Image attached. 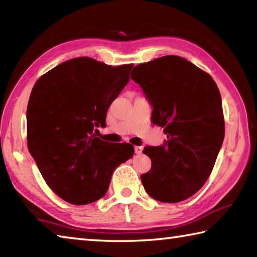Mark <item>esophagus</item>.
<instances>
[{
  "mask_svg": "<svg viewBox=\"0 0 257 257\" xmlns=\"http://www.w3.org/2000/svg\"><path fill=\"white\" fill-rule=\"evenodd\" d=\"M142 152H143V146L135 147V153H136V154H142Z\"/></svg>",
  "mask_w": 257,
  "mask_h": 257,
  "instance_id": "1",
  "label": "esophagus"
}]
</instances>
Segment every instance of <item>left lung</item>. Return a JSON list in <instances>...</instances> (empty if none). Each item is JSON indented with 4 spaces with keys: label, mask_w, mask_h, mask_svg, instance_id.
Instances as JSON below:
<instances>
[{
    "label": "left lung",
    "mask_w": 257,
    "mask_h": 257,
    "mask_svg": "<svg viewBox=\"0 0 257 257\" xmlns=\"http://www.w3.org/2000/svg\"><path fill=\"white\" fill-rule=\"evenodd\" d=\"M132 79L152 105V122L164 128L161 146H146L152 161L142 175L156 201H185L205 184L224 138L221 95L215 81L189 61L168 55L138 64Z\"/></svg>",
    "instance_id": "obj_1"
}]
</instances>
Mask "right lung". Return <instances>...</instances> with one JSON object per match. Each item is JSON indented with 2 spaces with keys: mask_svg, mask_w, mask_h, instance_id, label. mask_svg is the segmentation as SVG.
Wrapping results in <instances>:
<instances>
[{
  "mask_svg": "<svg viewBox=\"0 0 257 257\" xmlns=\"http://www.w3.org/2000/svg\"><path fill=\"white\" fill-rule=\"evenodd\" d=\"M134 64L111 67L86 58L59 64L34 85L27 143L46 184L64 201L85 205L106 194L113 171L134 146L96 137L107 108L129 81Z\"/></svg>",
  "mask_w": 257,
  "mask_h": 257,
  "instance_id": "add662e5",
  "label": "right lung"
}]
</instances>
